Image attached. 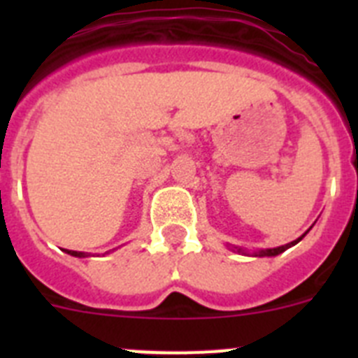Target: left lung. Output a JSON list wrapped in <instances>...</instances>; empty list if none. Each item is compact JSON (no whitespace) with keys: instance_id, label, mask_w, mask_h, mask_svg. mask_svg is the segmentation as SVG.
I'll use <instances>...</instances> for the list:
<instances>
[{"instance_id":"1","label":"left lung","mask_w":358,"mask_h":358,"mask_svg":"<svg viewBox=\"0 0 358 358\" xmlns=\"http://www.w3.org/2000/svg\"><path fill=\"white\" fill-rule=\"evenodd\" d=\"M306 235V233H305ZM303 235V236H305ZM303 236H299V238L297 240H294V242H290V243H285V245H280V248H274V249H264V251H256V252H252V255L255 256H276V255H280V252H283V251H287V249L289 248H292V245H296L297 242H299V240L303 238ZM233 251H236V252H245L243 251L242 248H233Z\"/></svg>"}]
</instances>
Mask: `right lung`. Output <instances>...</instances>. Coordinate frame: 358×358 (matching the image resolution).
I'll use <instances>...</instances> for the list:
<instances>
[{
    "label": "right lung",
    "instance_id": "1",
    "mask_svg": "<svg viewBox=\"0 0 358 358\" xmlns=\"http://www.w3.org/2000/svg\"><path fill=\"white\" fill-rule=\"evenodd\" d=\"M66 252L71 256H77V258H85V256H90L87 252H80V251H69V249H66Z\"/></svg>",
    "mask_w": 358,
    "mask_h": 358
}]
</instances>
